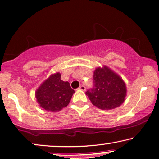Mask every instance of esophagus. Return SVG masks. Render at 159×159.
<instances>
[{
    "label": "esophagus",
    "mask_w": 159,
    "mask_h": 159,
    "mask_svg": "<svg viewBox=\"0 0 159 159\" xmlns=\"http://www.w3.org/2000/svg\"><path fill=\"white\" fill-rule=\"evenodd\" d=\"M78 89H79L80 90H82V91H85V90H86V87H85L84 85H81V86H80Z\"/></svg>",
    "instance_id": "obj_1"
}]
</instances>
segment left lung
<instances>
[{"instance_id":"obj_1","label":"left lung","mask_w":159,"mask_h":159,"mask_svg":"<svg viewBox=\"0 0 159 159\" xmlns=\"http://www.w3.org/2000/svg\"><path fill=\"white\" fill-rule=\"evenodd\" d=\"M93 79L94 87L86 95L94 106L101 110H112L123 104L127 90L119 75L104 65L95 69Z\"/></svg>"}]
</instances>
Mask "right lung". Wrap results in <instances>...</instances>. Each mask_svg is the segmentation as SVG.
I'll return each instance as SVG.
<instances>
[{
    "label": "right lung",
    "instance_id": "add662e5",
    "mask_svg": "<svg viewBox=\"0 0 159 159\" xmlns=\"http://www.w3.org/2000/svg\"><path fill=\"white\" fill-rule=\"evenodd\" d=\"M75 91L68 81L61 80V74L55 72L45 80L35 91L38 104L43 110L55 112L66 107Z\"/></svg>",
    "mask_w": 159,
    "mask_h": 159
}]
</instances>
